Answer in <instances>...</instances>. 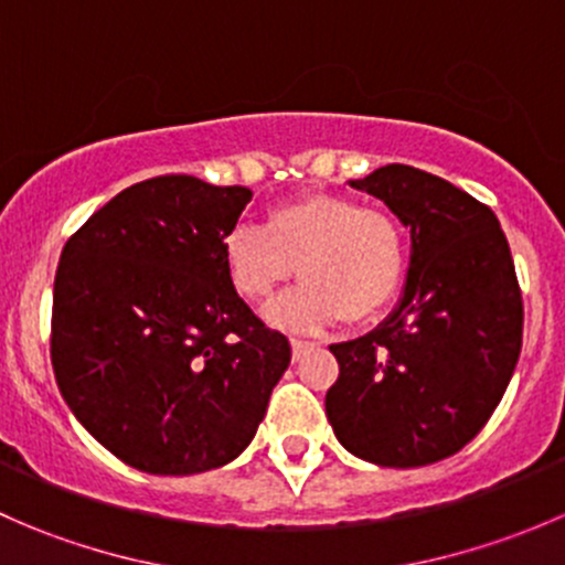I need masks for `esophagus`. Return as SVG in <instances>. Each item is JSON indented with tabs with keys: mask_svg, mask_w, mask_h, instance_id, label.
<instances>
[{
	"mask_svg": "<svg viewBox=\"0 0 565 565\" xmlns=\"http://www.w3.org/2000/svg\"><path fill=\"white\" fill-rule=\"evenodd\" d=\"M315 341H303V339H292V358L295 361H300L303 355H309L311 350H315Z\"/></svg>",
	"mask_w": 565,
	"mask_h": 565,
	"instance_id": "1",
	"label": "esophagus"
}]
</instances>
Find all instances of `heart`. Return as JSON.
Masks as SVG:
<instances>
[{
  "mask_svg": "<svg viewBox=\"0 0 565 565\" xmlns=\"http://www.w3.org/2000/svg\"><path fill=\"white\" fill-rule=\"evenodd\" d=\"M226 278L248 303L270 298L292 273L303 281L265 309L278 328L366 322L404 276V232L391 213L339 193L276 204L265 226H235L221 243Z\"/></svg>",
  "mask_w": 565,
  "mask_h": 565,
  "instance_id": "obj_1",
  "label": "heart"
}]
</instances>
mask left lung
<instances>
[{
    "label": "left lung",
    "mask_w": 565,
    "mask_h": 565,
    "mask_svg": "<svg viewBox=\"0 0 565 565\" xmlns=\"http://www.w3.org/2000/svg\"><path fill=\"white\" fill-rule=\"evenodd\" d=\"M352 188L409 230L398 306L361 339L330 344L324 413L341 446L380 467L461 451L503 398L522 350V292L492 210L443 177L388 163Z\"/></svg>",
    "instance_id": "8db88e82"
}]
</instances>
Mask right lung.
I'll use <instances>...</instances> for the list:
<instances>
[{
  "instance_id": "1",
  "label": "right lung",
  "mask_w": 565,
  "mask_h": 565,
  "mask_svg": "<svg viewBox=\"0 0 565 565\" xmlns=\"http://www.w3.org/2000/svg\"><path fill=\"white\" fill-rule=\"evenodd\" d=\"M254 193L188 174L119 191L65 243L51 363L78 424L125 465L193 476L241 457L287 372V335L226 278Z\"/></svg>"
}]
</instances>
